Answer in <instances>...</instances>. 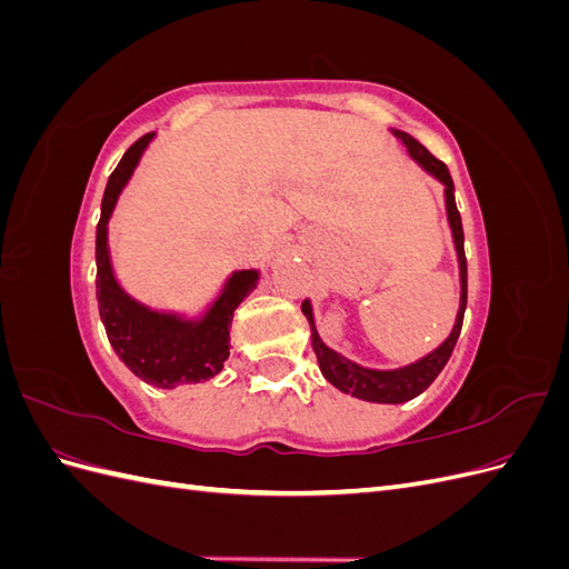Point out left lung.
<instances>
[{"label":"left lung","mask_w":569,"mask_h":569,"mask_svg":"<svg viewBox=\"0 0 569 569\" xmlns=\"http://www.w3.org/2000/svg\"><path fill=\"white\" fill-rule=\"evenodd\" d=\"M389 130L396 140L406 147L408 157L416 161L427 176H432L435 180H439L443 184L446 220H449L453 249H456V258H458L460 301H458V313H456L451 335L446 337L435 351H429L427 356L418 358L416 363H408V366L393 368V370H375V368L358 366L347 356H341L335 349L327 347L316 330L311 299H303L301 311H303L308 325H311V343H313V351H316L322 377L339 391L351 393V396H356V399L370 401V403H406L410 399H416V396H420L429 385H432L437 380V375L443 370V366L449 363L456 341L460 337L465 306H468V263H465V251H462V222H460V213L456 209L453 180H451L449 168H446L439 159H435L432 153H429L416 140V137H410L403 130H393V128H389Z\"/></svg>","instance_id":"1"}]
</instances>
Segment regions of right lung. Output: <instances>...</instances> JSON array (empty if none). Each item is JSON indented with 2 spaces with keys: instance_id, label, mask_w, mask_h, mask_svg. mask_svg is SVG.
<instances>
[{
  "instance_id": "obj_1",
  "label": "right lung",
  "mask_w": 569,
  "mask_h": 569,
  "mask_svg": "<svg viewBox=\"0 0 569 569\" xmlns=\"http://www.w3.org/2000/svg\"><path fill=\"white\" fill-rule=\"evenodd\" d=\"M153 137L157 132L140 137L123 153L107 182L97 226V301L111 347L130 372L147 385L176 389L211 380L226 366L232 316L256 289L261 272L256 268L234 270L199 316L153 311L120 287L109 251V220Z\"/></svg>"
}]
</instances>
